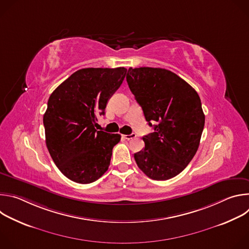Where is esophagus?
<instances>
[{"label": "esophagus", "mask_w": 249, "mask_h": 249, "mask_svg": "<svg viewBox=\"0 0 249 249\" xmlns=\"http://www.w3.org/2000/svg\"><path fill=\"white\" fill-rule=\"evenodd\" d=\"M124 139H126V140H132V139H134L135 137H136V134H134V133H132V134H130V135H123L122 136Z\"/></svg>", "instance_id": "1"}]
</instances>
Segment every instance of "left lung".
Masks as SVG:
<instances>
[{
    "mask_svg": "<svg viewBox=\"0 0 249 249\" xmlns=\"http://www.w3.org/2000/svg\"><path fill=\"white\" fill-rule=\"evenodd\" d=\"M130 90L155 132L144 136L145 148L134 154L139 168L154 180L179 174L195 156L205 124L197 91L171 71L129 68Z\"/></svg>",
    "mask_w": 249,
    "mask_h": 249,
    "instance_id": "obj_1",
    "label": "left lung"
}]
</instances>
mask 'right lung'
Listing matches in <instances>:
<instances>
[{
	"label": "right lung",
	"instance_id": "obj_1",
	"mask_svg": "<svg viewBox=\"0 0 249 249\" xmlns=\"http://www.w3.org/2000/svg\"><path fill=\"white\" fill-rule=\"evenodd\" d=\"M126 73L124 67L81 69L48 99L43 116L46 146L57 167L72 181L91 183L108 169L121 136L94 127Z\"/></svg>",
	"mask_w": 249,
	"mask_h": 249
}]
</instances>
